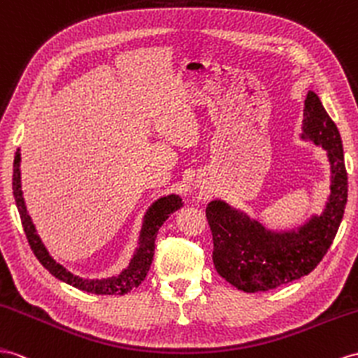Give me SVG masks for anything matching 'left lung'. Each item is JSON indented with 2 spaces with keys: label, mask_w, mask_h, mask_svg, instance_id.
Masks as SVG:
<instances>
[{
  "label": "left lung",
  "mask_w": 358,
  "mask_h": 358,
  "mask_svg": "<svg viewBox=\"0 0 358 358\" xmlns=\"http://www.w3.org/2000/svg\"><path fill=\"white\" fill-rule=\"evenodd\" d=\"M301 141L327 151L329 195L320 215L292 230H269L224 199L210 201L206 216L213 236L217 273L246 293L264 292L313 271L331 246L348 199V173L341 133L315 92H308Z\"/></svg>",
  "instance_id": "8db88e82"
}]
</instances>
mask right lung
I'll return each instance as SVG.
<instances>
[{
    "label": "right lung",
    "instance_id": "add662e5",
    "mask_svg": "<svg viewBox=\"0 0 358 358\" xmlns=\"http://www.w3.org/2000/svg\"><path fill=\"white\" fill-rule=\"evenodd\" d=\"M13 196L16 201L17 212H20L22 227L27 239L31 246L36 257L42 263V266L47 269L51 275H54L57 280L71 284L80 290H85L89 293H95V295H124L133 290L134 287L145 280L146 273H148L152 257H154V243L155 237L160 230L163 222L173 213L182 207V201L180 195L171 194L168 196H160L157 201L146 210L143 215L142 228L139 239H137V248L134 250L133 257L128 263V266L122 269L117 275L108 278H81L78 275L68 271L63 264L57 263L51 257L47 246L43 245L38 230L33 224V219L27 210V204L24 199V192L21 186V150L16 151L15 160H13Z\"/></svg>",
    "mask_w": 358,
    "mask_h": 358
}]
</instances>
